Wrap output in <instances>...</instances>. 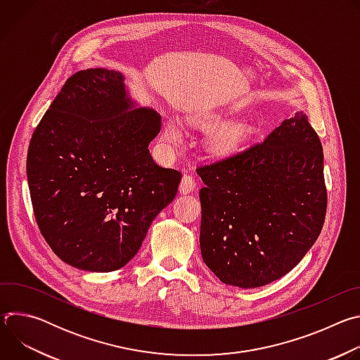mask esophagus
Masks as SVG:
<instances>
[{
    "label": "esophagus",
    "instance_id": "34e87169",
    "mask_svg": "<svg viewBox=\"0 0 360 360\" xmlns=\"http://www.w3.org/2000/svg\"><path fill=\"white\" fill-rule=\"evenodd\" d=\"M195 186H196V182H195V178L192 175L186 174V175L182 176V181H181V185H179L181 193H189L195 189Z\"/></svg>",
    "mask_w": 360,
    "mask_h": 360
}]
</instances>
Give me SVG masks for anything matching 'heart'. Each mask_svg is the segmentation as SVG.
<instances>
[{"instance_id":"1","label":"heart","mask_w":360,"mask_h":360,"mask_svg":"<svg viewBox=\"0 0 360 360\" xmlns=\"http://www.w3.org/2000/svg\"><path fill=\"white\" fill-rule=\"evenodd\" d=\"M248 129L240 124H228L215 131L210 139L211 150L218 157H228L235 153L245 142ZM165 142L171 146L182 141V129L176 121H169L165 128Z\"/></svg>"}]
</instances>
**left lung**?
Returning a JSON list of instances; mask_svg holds the SVG:
<instances>
[{"instance_id": "1", "label": "left lung", "mask_w": 360, "mask_h": 360, "mask_svg": "<svg viewBox=\"0 0 360 360\" xmlns=\"http://www.w3.org/2000/svg\"><path fill=\"white\" fill-rule=\"evenodd\" d=\"M200 253L217 278L249 289L290 272L326 217L323 150L303 112L262 142L196 168Z\"/></svg>"}]
</instances>
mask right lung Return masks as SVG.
I'll use <instances>...</instances> for the list:
<instances>
[{
    "label": "right lung",
    "mask_w": 360,
    "mask_h": 360,
    "mask_svg": "<svg viewBox=\"0 0 360 360\" xmlns=\"http://www.w3.org/2000/svg\"><path fill=\"white\" fill-rule=\"evenodd\" d=\"M131 108L120 72L78 71L28 146L27 178L41 235L60 259L82 271L127 265L182 178L149 153L161 129L158 112Z\"/></svg>",
    "instance_id": "add662e5"
}]
</instances>
